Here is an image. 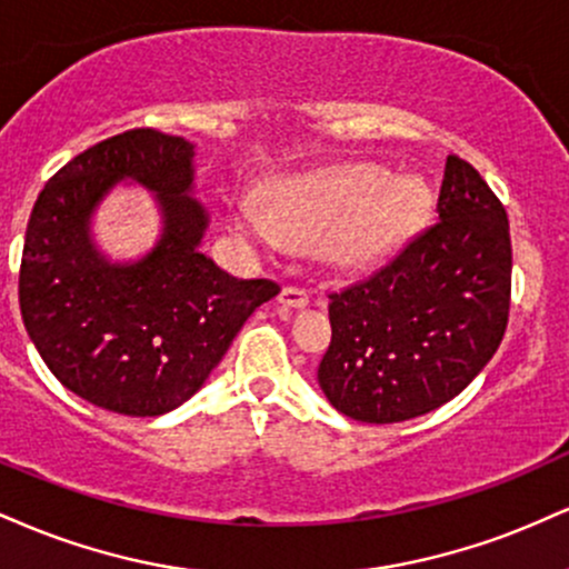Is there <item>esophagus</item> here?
<instances>
[{
  "instance_id": "1",
  "label": "esophagus",
  "mask_w": 569,
  "mask_h": 569,
  "mask_svg": "<svg viewBox=\"0 0 569 569\" xmlns=\"http://www.w3.org/2000/svg\"><path fill=\"white\" fill-rule=\"evenodd\" d=\"M280 305L283 307H291V310H302L310 302V297H307L305 289H299V286H283V291H280Z\"/></svg>"
}]
</instances>
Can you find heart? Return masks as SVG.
<instances>
[{
    "mask_svg": "<svg viewBox=\"0 0 569 569\" xmlns=\"http://www.w3.org/2000/svg\"><path fill=\"white\" fill-rule=\"evenodd\" d=\"M429 193L416 177L381 167H341L267 184L232 203L228 228L251 249H312L337 272L373 270L421 228Z\"/></svg>",
    "mask_w": 569,
    "mask_h": 569,
    "instance_id": "obj_1",
    "label": "heart"
}]
</instances>
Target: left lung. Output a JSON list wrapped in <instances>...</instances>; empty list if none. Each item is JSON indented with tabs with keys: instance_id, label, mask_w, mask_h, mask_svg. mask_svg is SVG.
<instances>
[{
	"instance_id": "obj_1",
	"label": "left lung",
	"mask_w": 569,
	"mask_h": 569,
	"mask_svg": "<svg viewBox=\"0 0 569 569\" xmlns=\"http://www.w3.org/2000/svg\"><path fill=\"white\" fill-rule=\"evenodd\" d=\"M509 297L506 209L471 163L448 156L432 228L368 280L331 293V345L318 385L355 421L429 413L496 355Z\"/></svg>"
}]
</instances>
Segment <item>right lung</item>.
I'll list each match as a JSON object with an SVG mask.
<instances>
[{
	"instance_id": "obj_1",
	"label": "right lung",
	"mask_w": 569,
	"mask_h": 569,
	"mask_svg": "<svg viewBox=\"0 0 569 569\" xmlns=\"http://www.w3.org/2000/svg\"><path fill=\"white\" fill-rule=\"evenodd\" d=\"M196 146L132 129L68 161L33 203L20 262V315L47 368L92 406L161 416L190 400L272 280H241L201 251L211 224L196 198ZM119 181L154 196L162 230L137 260H111L91 219Z\"/></svg>"
}]
</instances>
